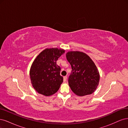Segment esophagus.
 Masks as SVG:
<instances>
[{
  "instance_id": "34e87169",
  "label": "esophagus",
  "mask_w": 128,
  "mask_h": 128,
  "mask_svg": "<svg viewBox=\"0 0 128 128\" xmlns=\"http://www.w3.org/2000/svg\"><path fill=\"white\" fill-rule=\"evenodd\" d=\"M67 76H64V82H66V80H67Z\"/></svg>"
}]
</instances>
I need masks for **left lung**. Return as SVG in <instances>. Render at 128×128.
<instances>
[{
    "label": "left lung",
    "mask_w": 128,
    "mask_h": 128,
    "mask_svg": "<svg viewBox=\"0 0 128 128\" xmlns=\"http://www.w3.org/2000/svg\"><path fill=\"white\" fill-rule=\"evenodd\" d=\"M66 58L72 67L68 84L72 91L77 96L91 94L97 88L99 72L94 61L86 54L80 51H70Z\"/></svg>",
    "instance_id": "left-lung-1"
}]
</instances>
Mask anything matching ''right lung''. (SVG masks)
Returning <instances> with one entry per match:
<instances>
[{
	"label": "right lung",
	"instance_id": "right-lung-1",
	"mask_svg": "<svg viewBox=\"0 0 128 128\" xmlns=\"http://www.w3.org/2000/svg\"><path fill=\"white\" fill-rule=\"evenodd\" d=\"M64 51L58 48H46L34 61L30 70V78L38 93L50 96L59 89L64 78L60 75L61 68L56 64V61Z\"/></svg>",
	"mask_w": 128,
	"mask_h": 128
}]
</instances>
